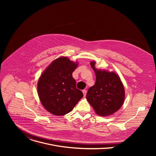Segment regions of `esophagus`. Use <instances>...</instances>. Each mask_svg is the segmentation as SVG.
I'll list each match as a JSON object with an SVG mask.
<instances>
[{"label": "esophagus", "mask_w": 156, "mask_h": 156, "mask_svg": "<svg viewBox=\"0 0 156 156\" xmlns=\"http://www.w3.org/2000/svg\"><path fill=\"white\" fill-rule=\"evenodd\" d=\"M83 93L84 96L85 97V96H86V90H83Z\"/></svg>", "instance_id": "1"}]
</instances>
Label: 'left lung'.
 Listing matches in <instances>:
<instances>
[{
    "mask_svg": "<svg viewBox=\"0 0 156 156\" xmlns=\"http://www.w3.org/2000/svg\"><path fill=\"white\" fill-rule=\"evenodd\" d=\"M96 74V83L89 88L88 102L100 116L110 115L120 109L125 100V90L117 74L114 72L98 70L95 62L90 63Z\"/></svg>",
    "mask_w": 156,
    "mask_h": 156,
    "instance_id": "left-lung-1",
    "label": "left lung"
}]
</instances>
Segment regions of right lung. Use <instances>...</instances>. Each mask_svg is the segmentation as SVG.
Returning <instances> with one entry per match:
<instances>
[{
  "label": "right lung",
  "instance_id": "right-lung-1",
  "mask_svg": "<svg viewBox=\"0 0 156 156\" xmlns=\"http://www.w3.org/2000/svg\"><path fill=\"white\" fill-rule=\"evenodd\" d=\"M77 66V62L70 61L68 57H59L40 76L37 94L44 107L52 114L64 115L70 112L83 97L72 76Z\"/></svg>",
  "mask_w": 156,
  "mask_h": 156
}]
</instances>
